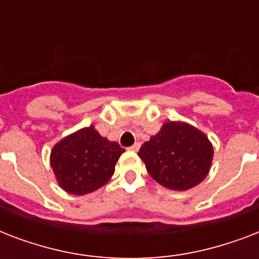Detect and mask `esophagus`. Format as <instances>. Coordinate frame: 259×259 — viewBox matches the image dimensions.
Instances as JSON below:
<instances>
[{
  "label": "esophagus",
  "mask_w": 259,
  "mask_h": 259,
  "mask_svg": "<svg viewBox=\"0 0 259 259\" xmlns=\"http://www.w3.org/2000/svg\"><path fill=\"white\" fill-rule=\"evenodd\" d=\"M140 146H141V144H140V142H136L134 145L130 146L129 150H132V152H138V149H140Z\"/></svg>",
  "instance_id": "34e87169"
}]
</instances>
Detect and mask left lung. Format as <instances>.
Segmentation results:
<instances>
[{"label": "left lung", "instance_id": "8db88e82", "mask_svg": "<svg viewBox=\"0 0 259 259\" xmlns=\"http://www.w3.org/2000/svg\"><path fill=\"white\" fill-rule=\"evenodd\" d=\"M138 156L158 184L185 191L204 180L213 150L205 134L181 122H166L141 146Z\"/></svg>", "mask_w": 259, "mask_h": 259}]
</instances>
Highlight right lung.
Listing matches in <instances>:
<instances>
[{"label": "right lung", "instance_id": "right-lung-1", "mask_svg": "<svg viewBox=\"0 0 259 259\" xmlns=\"http://www.w3.org/2000/svg\"><path fill=\"white\" fill-rule=\"evenodd\" d=\"M123 152L118 142L107 141L90 126L54 146L51 166L64 191L86 195L110 180L115 162Z\"/></svg>", "mask_w": 259, "mask_h": 259}]
</instances>
